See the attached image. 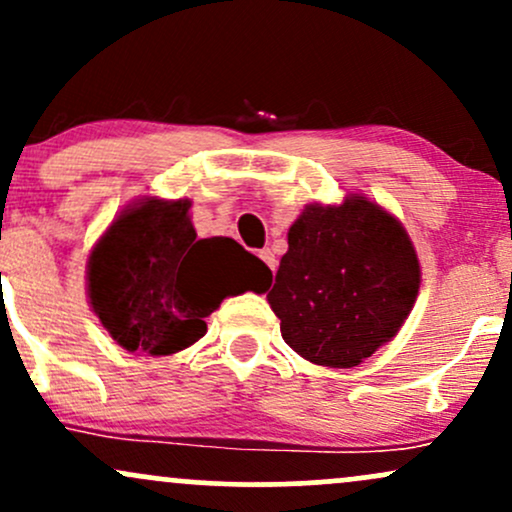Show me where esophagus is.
<instances>
[{"label":"esophagus","mask_w":512,"mask_h":512,"mask_svg":"<svg viewBox=\"0 0 512 512\" xmlns=\"http://www.w3.org/2000/svg\"><path fill=\"white\" fill-rule=\"evenodd\" d=\"M260 260H262L264 264H267V267L274 272V269H276V260H274V252H272V250H269V248L260 250Z\"/></svg>","instance_id":"34e87169"}]
</instances>
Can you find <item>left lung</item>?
Wrapping results in <instances>:
<instances>
[{"label":"left lung","mask_w":512,"mask_h":512,"mask_svg":"<svg viewBox=\"0 0 512 512\" xmlns=\"http://www.w3.org/2000/svg\"><path fill=\"white\" fill-rule=\"evenodd\" d=\"M419 284V257L402 223L351 195L298 216L267 301L296 354L351 368L395 337Z\"/></svg>","instance_id":"left-lung-1"}]
</instances>
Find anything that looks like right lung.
Wrapping results in <instances>:
<instances>
[{
	"mask_svg": "<svg viewBox=\"0 0 512 512\" xmlns=\"http://www.w3.org/2000/svg\"><path fill=\"white\" fill-rule=\"evenodd\" d=\"M187 211V199H146L122 211L91 252L88 298L122 349H187L223 298L269 286L267 264L233 238L197 240Z\"/></svg>",
	"mask_w": 512,
	"mask_h": 512,
	"instance_id": "obj_1",
	"label": "right lung"
}]
</instances>
